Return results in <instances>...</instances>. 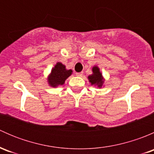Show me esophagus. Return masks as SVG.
<instances>
[{
    "instance_id": "34e87169",
    "label": "esophagus",
    "mask_w": 154,
    "mask_h": 154,
    "mask_svg": "<svg viewBox=\"0 0 154 154\" xmlns=\"http://www.w3.org/2000/svg\"><path fill=\"white\" fill-rule=\"evenodd\" d=\"M83 74V72H79V73H76V75L77 76V77H82Z\"/></svg>"
}]
</instances>
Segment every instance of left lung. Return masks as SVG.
Segmentation results:
<instances>
[{"mask_svg": "<svg viewBox=\"0 0 154 154\" xmlns=\"http://www.w3.org/2000/svg\"><path fill=\"white\" fill-rule=\"evenodd\" d=\"M91 71H92V74L88 76V82L90 83V84L99 88L104 86L105 79L103 77V74L98 66H94Z\"/></svg>", "mask_w": 154, "mask_h": 154, "instance_id": "1", "label": "left lung"}]
</instances>
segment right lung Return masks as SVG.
Masks as SVG:
<instances>
[{
  "label": "right lung",
  "instance_id": "right-lung-1",
  "mask_svg": "<svg viewBox=\"0 0 154 154\" xmlns=\"http://www.w3.org/2000/svg\"><path fill=\"white\" fill-rule=\"evenodd\" d=\"M72 73V70L67 69L65 65L60 62H57L55 66L52 68L51 73L48 74L47 77L48 85L53 88L63 86Z\"/></svg>",
  "mask_w": 154,
  "mask_h": 154
}]
</instances>
